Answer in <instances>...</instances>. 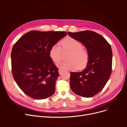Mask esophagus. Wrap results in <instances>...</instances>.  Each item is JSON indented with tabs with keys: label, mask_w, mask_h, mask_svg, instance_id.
<instances>
[{
	"label": "esophagus",
	"mask_w": 127,
	"mask_h": 127,
	"mask_svg": "<svg viewBox=\"0 0 127 127\" xmlns=\"http://www.w3.org/2000/svg\"><path fill=\"white\" fill-rule=\"evenodd\" d=\"M63 72H64V70H61V69H59V73L60 75L62 74V73H63Z\"/></svg>",
	"instance_id": "34e87169"
}]
</instances>
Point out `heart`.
<instances>
[{
  "label": "heart",
  "instance_id": "b5f03b06",
  "mask_svg": "<svg viewBox=\"0 0 127 127\" xmlns=\"http://www.w3.org/2000/svg\"><path fill=\"white\" fill-rule=\"evenodd\" d=\"M64 50L69 51L67 59L66 62H60L57 66L62 70H74L84 67L87 64L89 55L88 52L83 48L82 43L76 39L67 37L60 43ZM49 57L53 62H58L61 57V48L58 44L52 45L49 50Z\"/></svg>",
  "mask_w": 127,
  "mask_h": 127
}]
</instances>
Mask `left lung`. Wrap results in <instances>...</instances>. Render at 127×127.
<instances>
[{
  "mask_svg": "<svg viewBox=\"0 0 127 127\" xmlns=\"http://www.w3.org/2000/svg\"><path fill=\"white\" fill-rule=\"evenodd\" d=\"M68 34L82 43L89 55L88 63L84 70L70 72V88L77 95L93 97L103 89L111 76V47L102 36L92 31L68 32Z\"/></svg>",
  "mask_w": 127,
  "mask_h": 127,
  "instance_id": "8db88e82",
  "label": "left lung"
}]
</instances>
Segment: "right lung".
Here are the masks:
<instances>
[{
    "instance_id": "obj_1",
    "label": "right lung",
    "mask_w": 127,
    "mask_h": 127,
    "mask_svg": "<svg viewBox=\"0 0 127 127\" xmlns=\"http://www.w3.org/2000/svg\"><path fill=\"white\" fill-rule=\"evenodd\" d=\"M67 34L66 32H28L13 46L12 75L19 88L30 97L44 99L53 95L59 76L49 57L51 46Z\"/></svg>"
}]
</instances>
